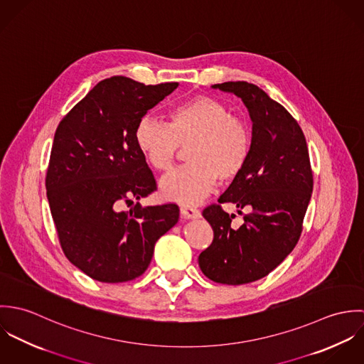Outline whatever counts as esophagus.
Masks as SVG:
<instances>
[{"mask_svg":"<svg viewBox=\"0 0 364 364\" xmlns=\"http://www.w3.org/2000/svg\"><path fill=\"white\" fill-rule=\"evenodd\" d=\"M181 214L185 218H199L200 217V211L198 208H191V206H182Z\"/></svg>","mask_w":364,"mask_h":364,"instance_id":"1","label":"esophagus"}]
</instances>
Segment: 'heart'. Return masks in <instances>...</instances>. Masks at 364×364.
I'll list each match as a JSON object with an SVG mask.
<instances>
[{"instance_id": "obj_1", "label": "heart", "mask_w": 364, "mask_h": 364, "mask_svg": "<svg viewBox=\"0 0 364 364\" xmlns=\"http://www.w3.org/2000/svg\"><path fill=\"white\" fill-rule=\"evenodd\" d=\"M137 149L156 171H168L182 147L189 164L172 171L159 182L161 195L176 203H199L217 179L230 182L245 168L252 137L247 123L225 104L211 97H195L175 105L168 123L144 116L134 132Z\"/></svg>"}]
</instances>
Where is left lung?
Returning <instances> with one entry per match:
<instances>
[{"label":"left lung","mask_w":364,"mask_h":364,"mask_svg":"<svg viewBox=\"0 0 364 364\" xmlns=\"http://www.w3.org/2000/svg\"><path fill=\"white\" fill-rule=\"evenodd\" d=\"M211 88L241 98L252 120L250 159L218 199L248 213L234 228L235 214L220 205L205 208L214 238L199 255L210 280L238 286L264 277L294 250L311 199V165L301 127L259 87L228 81Z\"/></svg>","instance_id":"obj_1"}]
</instances>
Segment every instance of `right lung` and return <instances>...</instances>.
<instances>
[{
    "mask_svg": "<svg viewBox=\"0 0 364 364\" xmlns=\"http://www.w3.org/2000/svg\"><path fill=\"white\" fill-rule=\"evenodd\" d=\"M178 85L106 78L55 130L46 176L53 221L67 259L94 280L123 283L143 274L156 240L178 223L173 203L140 205L156 185L134 140L139 122ZM134 200L129 212L119 210Z\"/></svg>",
    "mask_w": 364,
    "mask_h": 364,
    "instance_id": "obj_1",
    "label": "right lung"
}]
</instances>
